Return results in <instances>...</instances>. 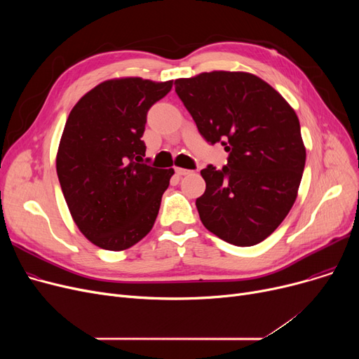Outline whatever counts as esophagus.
<instances>
[{"label":"esophagus","instance_id":"1","mask_svg":"<svg viewBox=\"0 0 359 359\" xmlns=\"http://www.w3.org/2000/svg\"><path fill=\"white\" fill-rule=\"evenodd\" d=\"M189 173H191V170L176 167V175H177V176H186V175H189Z\"/></svg>","mask_w":359,"mask_h":359}]
</instances>
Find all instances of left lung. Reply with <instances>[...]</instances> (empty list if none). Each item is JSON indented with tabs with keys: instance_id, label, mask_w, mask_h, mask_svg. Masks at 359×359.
<instances>
[{
	"instance_id": "1",
	"label": "left lung",
	"mask_w": 359,
	"mask_h": 359,
	"mask_svg": "<svg viewBox=\"0 0 359 359\" xmlns=\"http://www.w3.org/2000/svg\"><path fill=\"white\" fill-rule=\"evenodd\" d=\"M175 86L199 134L229 153L222 168L201 170V221L224 241L255 246L288 215L303 177L306 148L295 111L248 72H202Z\"/></svg>"
}]
</instances>
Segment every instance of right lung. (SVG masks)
Instances as JSON below:
<instances>
[{
  "mask_svg": "<svg viewBox=\"0 0 359 359\" xmlns=\"http://www.w3.org/2000/svg\"><path fill=\"white\" fill-rule=\"evenodd\" d=\"M173 81L109 80L90 90L67 119L56 173L69 212L96 246L119 252L153 229L173 168L145 158L149 107Z\"/></svg>",
  "mask_w": 359,
  "mask_h": 359,
  "instance_id": "obj_1",
  "label": "right lung"
}]
</instances>
